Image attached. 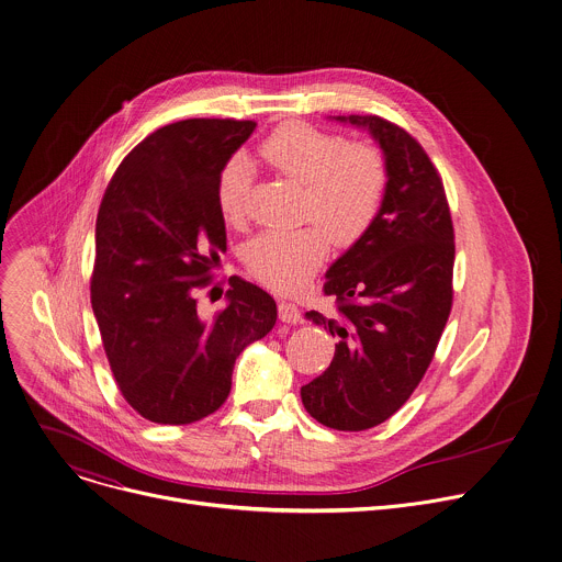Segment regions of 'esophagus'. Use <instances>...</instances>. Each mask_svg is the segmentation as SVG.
Returning a JSON list of instances; mask_svg holds the SVG:
<instances>
[{
  "label": "esophagus",
  "instance_id": "34e87169",
  "mask_svg": "<svg viewBox=\"0 0 562 562\" xmlns=\"http://www.w3.org/2000/svg\"><path fill=\"white\" fill-rule=\"evenodd\" d=\"M278 315H280L282 323H286V325H297L300 319H302L300 308H297L293 302H286V300H282V302L278 304Z\"/></svg>",
  "mask_w": 562,
  "mask_h": 562
}]
</instances>
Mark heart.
I'll use <instances>...</instances> for the list:
<instances>
[{"label": "heart", "instance_id": "heart-1", "mask_svg": "<svg viewBox=\"0 0 562 562\" xmlns=\"http://www.w3.org/2000/svg\"><path fill=\"white\" fill-rule=\"evenodd\" d=\"M265 162L304 189V217L319 226L269 231L247 247L251 273L280 293L297 291L325 262L329 237L351 245L369 228L386 189V165L375 146L302 122L276 128L260 146ZM249 165L231 157L217 178V206L228 224L247 217ZM328 231L325 232L324 228Z\"/></svg>", "mask_w": 562, "mask_h": 562}]
</instances>
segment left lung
<instances>
[{"label": "left lung", "instance_id": "obj_1", "mask_svg": "<svg viewBox=\"0 0 562 562\" xmlns=\"http://www.w3.org/2000/svg\"><path fill=\"white\" fill-rule=\"evenodd\" d=\"M334 120L373 137L386 189L369 228L327 271L338 315L304 313L340 340L300 395L319 425L364 431L407 403L434 358L453 297V224L440 176L407 131L378 115Z\"/></svg>", "mask_w": 562, "mask_h": 562}]
</instances>
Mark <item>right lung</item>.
Segmentation results:
<instances>
[{"mask_svg": "<svg viewBox=\"0 0 562 562\" xmlns=\"http://www.w3.org/2000/svg\"><path fill=\"white\" fill-rule=\"evenodd\" d=\"M256 122L182 120L117 167L95 224L91 304L126 403L157 425L217 412L235 358L276 325V300L239 278L226 306L198 313L195 289L226 251L217 178Z\"/></svg>", "mask_w": 562, "mask_h": 562, "instance_id": "1", "label": "right lung"}]
</instances>
